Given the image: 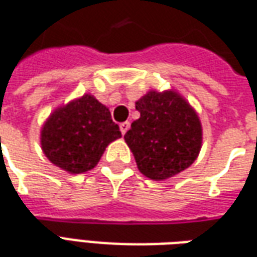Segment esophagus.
Returning <instances> with one entry per match:
<instances>
[{"label":"esophagus","mask_w":257,"mask_h":257,"mask_svg":"<svg viewBox=\"0 0 257 257\" xmlns=\"http://www.w3.org/2000/svg\"><path fill=\"white\" fill-rule=\"evenodd\" d=\"M129 126H131V122L129 121H125V122H121L119 123V129H121V134L125 135L128 132Z\"/></svg>","instance_id":"34e87169"}]
</instances>
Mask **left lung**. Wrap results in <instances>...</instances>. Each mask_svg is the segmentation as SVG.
<instances>
[{
	"label": "left lung",
	"mask_w": 257,
	"mask_h": 257,
	"mask_svg": "<svg viewBox=\"0 0 257 257\" xmlns=\"http://www.w3.org/2000/svg\"><path fill=\"white\" fill-rule=\"evenodd\" d=\"M140 118L123 139L139 171L153 180H164L189 168L201 150L202 129L191 106L182 96L151 90L136 101Z\"/></svg>",
	"instance_id": "obj_1"
}]
</instances>
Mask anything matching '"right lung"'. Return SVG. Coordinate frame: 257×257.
I'll return each mask as SVG.
<instances>
[{
    "instance_id": "right-lung-1",
    "label": "right lung",
    "mask_w": 257,
    "mask_h": 257,
    "mask_svg": "<svg viewBox=\"0 0 257 257\" xmlns=\"http://www.w3.org/2000/svg\"><path fill=\"white\" fill-rule=\"evenodd\" d=\"M121 138L119 126L106 106L84 95L53 111L41 132L48 160L70 173L96 167L108 143Z\"/></svg>"
}]
</instances>
